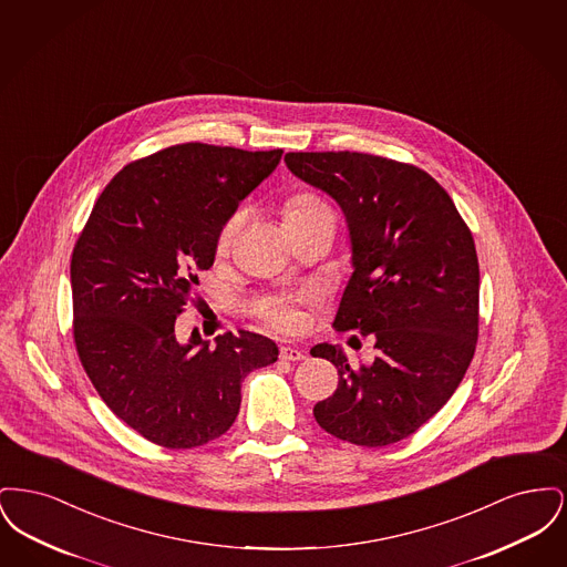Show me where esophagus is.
<instances>
[{
	"label": "esophagus",
	"instance_id": "esophagus-1",
	"mask_svg": "<svg viewBox=\"0 0 567 567\" xmlns=\"http://www.w3.org/2000/svg\"><path fill=\"white\" fill-rule=\"evenodd\" d=\"M280 359L282 361H301V359H306V351L296 349V347H280Z\"/></svg>",
	"mask_w": 567,
	"mask_h": 567
}]
</instances>
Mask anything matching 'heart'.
Segmentation results:
<instances>
[{
  "instance_id": "heart-1",
  "label": "heart",
  "mask_w": 567,
  "mask_h": 567,
  "mask_svg": "<svg viewBox=\"0 0 567 567\" xmlns=\"http://www.w3.org/2000/svg\"><path fill=\"white\" fill-rule=\"evenodd\" d=\"M331 215V208L329 204L312 195V193H301L291 197L287 204H285V223H291V220H301V218H312V216ZM240 220L243 215L236 213V215L229 216L227 223L220 227V234H218V240H216V248L223 252L229 248V244L234 240L238 227H240ZM261 315L270 321L274 327L278 329H285V331H293L301 323V315L296 308V303L291 301H285V299H270L261 306Z\"/></svg>"
}]
</instances>
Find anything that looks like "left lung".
<instances>
[{"label": "left lung", "mask_w": 567, "mask_h": 567, "mask_svg": "<svg viewBox=\"0 0 567 567\" xmlns=\"http://www.w3.org/2000/svg\"><path fill=\"white\" fill-rule=\"evenodd\" d=\"M285 163L347 216L352 274L333 327L372 336L378 351L359 368L340 347L310 351L340 374L315 419L357 446L400 442L451 400L476 351L472 231L451 195L414 165L351 151L289 153Z\"/></svg>", "instance_id": "8db88e82"}]
</instances>
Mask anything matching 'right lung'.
I'll list each match as a JSON object with an SVG mask.
<instances>
[{
  "instance_id": "right-lung-1",
  "label": "right lung",
  "mask_w": 567,
  "mask_h": 567,
  "mask_svg": "<svg viewBox=\"0 0 567 567\" xmlns=\"http://www.w3.org/2000/svg\"><path fill=\"white\" fill-rule=\"evenodd\" d=\"M282 151L176 144L125 165L102 190L72 252L74 342L110 410L165 449L227 432L244 378L278 359L270 338L240 331L215 347L174 323L197 271L215 264L220 227Z\"/></svg>"
}]
</instances>
